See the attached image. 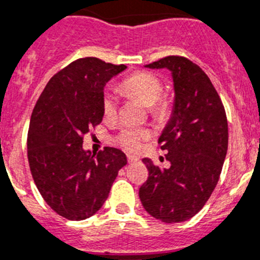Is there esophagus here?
I'll list each match as a JSON object with an SVG mask.
<instances>
[{
	"label": "esophagus",
	"mask_w": 260,
	"mask_h": 260,
	"mask_svg": "<svg viewBox=\"0 0 260 260\" xmlns=\"http://www.w3.org/2000/svg\"><path fill=\"white\" fill-rule=\"evenodd\" d=\"M127 159H128V163H136L140 160V158H137V156L135 155H131V154H128Z\"/></svg>",
	"instance_id": "esophagus-1"
}]
</instances>
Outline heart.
Returning a JSON list of instances; mask_svg holds the SVG:
<instances>
[{
  "label": "heart",
  "instance_id": "obj_1",
  "mask_svg": "<svg viewBox=\"0 0 260 260\" xmlns=\"http://www.w3.org/2000/svg\"><path fill=\"white\" fill-rule=\"evenodd\" d=\"M119 89L125 95L136 98L149 109L155 119H165L171 113V101L162 95V83L150 72H135L121 81ZM102 111L105 118L113 119L118 114V101L113 93L106 92L102 97ZM150 137V132L145 128L125 127L118 136L119 144L128 150L137 151L142 144Z\"/></svg>",
  "mask_w": 260,
  "mask_h": 260
}]
</instances>
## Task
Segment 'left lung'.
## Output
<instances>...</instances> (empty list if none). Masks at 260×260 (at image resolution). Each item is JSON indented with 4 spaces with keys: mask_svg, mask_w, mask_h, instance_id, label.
Returning a JSON list of instances; mask_svg holds the SVG:
<instances>
[{
    "mask_svg": "<svg viewBox=\"0 0 260 260\" xmlns=\"http://www.w3.org/2000/svg\"><path fill=\"white\" fill-rule=\"evenodd\" d=\"M172 74V115L159 137L168 168L144 163L149 177L139 190L144 209L163 223H181L202 209L216 186L228 149L223 102L200 66L179 55L146 64Z\"/></svg>",
    "mask_w": 260,
    "mask_h": 260,
    "instance_id": "1",
    "label": "left lung"
}]
</instances>
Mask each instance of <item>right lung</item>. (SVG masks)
I'll use <instances>...</instances> for the list:
<instances>
[{
  "label": "right lung",
  "instance_id": "add662e5",
  "mask_svg": "<svg viewBox=\"0 0 260 260\" xmlns=\"http://www.w3.org/2000/svg\"><path fill=\"white\" fill-rule=\"evenodd\" d=\"M94 57L80 58L46 84L31 115L28 163L45 202L69 220L94 215L107 200L127 156L115 147L95 155L83 149V137L102 121L104 88L124 71Z\"/></svg>",
  "mask_w": 260,
  "mask_h": 260
}]
</instances>
